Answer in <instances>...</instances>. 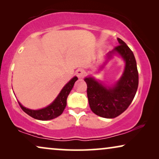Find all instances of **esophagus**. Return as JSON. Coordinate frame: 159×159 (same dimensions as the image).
<instances>
[{
    "mask_svg": "<svg viewBox=\"0 0 159 159\" xmlns=\"http://www.w3.org/2000/svg\"><path fill=\"white\" fill-rule=\"evenodd\" d=\"M84 74H85V71H84L83 69H78V70L76 71V75L77 76L78 78L81 79L84 77Z\"/></svg>",
    "mask_w": 159,
    "mask_h": 159,
    "instance_id": "esophagus-1",
    "label": "esophagus"
}]
</instances>
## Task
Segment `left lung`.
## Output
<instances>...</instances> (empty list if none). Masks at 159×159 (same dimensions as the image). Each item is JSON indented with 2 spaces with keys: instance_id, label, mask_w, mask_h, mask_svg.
Listing matches in <instances>:
<instances>
[{
  "instance_id": "left-lung-1",
  "label": "left lung",
  "mask_w": 159,
  "mask_h": 159,
  "mask_svg": "<svg viewBox=\"0 0 159 159\" xmlns=\"http://www.w3.org/2000/svg\"><path fill=\"white\" fill-rule=\"evenodd\" d=\"M117 40L119 45L106 55L103 66L115 54L122 58L125 66L118 81L108 86L90 76L84 79L88 85L87 94L91 110L98 116L107 119L119 116L129 107L138 87V71L133 52L120 38Z\"/></svg>"
}]
</instances>
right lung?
Returning <instances> with one entry per match:
<instances>
[{"label": "right lung", "instance_id": "1", "mask_svg": "<svg viewBox=\"0 0 159 159\" xmlns=\"http://www.w3.org/2000/svg\"><path fill=\"white\" fill-rule=\"evenodd\" d=\"M77 80L78 78L77 77H74L72 79L70 80V81L67 82L64 88H62V90H61L56 98L50 105L43 108H41V109H30V108L23 106L19 102H18V103L21 109L32 118L42 121L51 120V119H55L58 116H60L64 111V108L66 106L67 97H68L71 90H72L74 84H75V82Z\"/></svg>", "mask_w": 159, "mask_h": 159}]
</instances>
